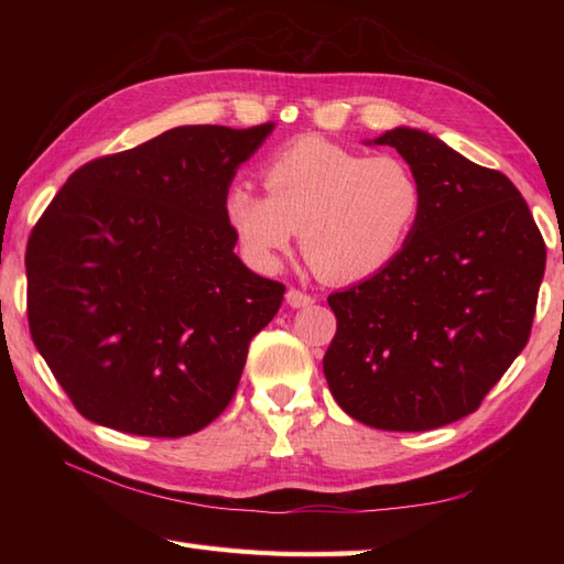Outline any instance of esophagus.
I'll return each instance as SVG.
<instances>
[{
    "instance_id": "1",
    "label": "esophagus",
    "mask_w": 564,
    "mask_h": 564,
    "mask_svg": "<svg viewBox=\"0 0 564 564\" xmlns=\"http://www.w3.org/2000/svg\"><path fill=\"white\" fill-rule=\"evenodd\" d=\"M285 303H289L291 307H307L315 303V297L310 293L297 291V289H289V293H285Z\"/></svg>"
}]
</instances>
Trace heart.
Returning a JSON list of instances; mask_svg holds the SVG:
<instances>
[{
  "instance_id": "1",
  "label": "heart",
  "mask_w": 564,
  "mask_h": 564,
  "mask_svg": "<svg viewBox=\"0 0 564 564\" xmlns=\"http://www.w3.org/2000/svg\"><path fill=\"white\" fill-rule=\"evenodd\" d=\"M269 196L237 184L225 218L247 254L273 267L303 232L317 275L366 281L402 254L424 213V184L398 154H364L322 138H301L261 170Z\"/></svg>"
}]
</instances>
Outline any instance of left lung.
Segmentation results:
<instances>
[{
    "mask_svg": "<svg viewBox=\"0 0 564 564\" xmlns=\"http://www.w3.org/2000/svg\"><path fill=\"white\" fill-rule=\"evenodd\" d=\"M424 184V213L386 271L332 293L325 378L341 410L382 431L473 414L523 346L545 242L519 188L414 128L373 140Z\"/></svg>",
    "mask_w": 564,
    "mask_h": 564,
    "instance_id": "left-lung-1",
    "label": "left lung"
}]
</instances>
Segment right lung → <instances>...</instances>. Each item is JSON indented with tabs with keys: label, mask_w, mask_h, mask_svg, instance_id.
Listing matches in <instances>:
<instances>
[{
	"label": "right lung",
	"mask_w": 564,
	"mask_h": 564,
	"mask_svg": "<svg viewBox=\"0 0 564 564\" xmlns=\"http://www.w3.org/2000/svg\"><path fill=\"white\" fill-rule=\"evenodd\" d=\"M271 130L172 128L79 166L35 223L31 339L89 422L178 438L235 398L285 285L239 261L225 196Z\"/></svg>",
	"instance_id": "1"
}]
</instances>
